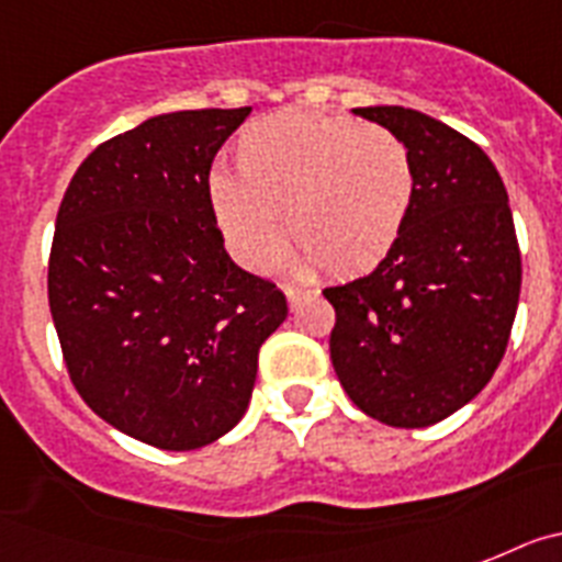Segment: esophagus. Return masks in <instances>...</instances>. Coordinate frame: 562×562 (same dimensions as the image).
Segmentation results:
<instances>
[{
    "label": "esophagus",
    "instance_id": "1",
    "mask_svg": "<svg viewBox=\"0 0 562 562\" xmlns=\"http://www.w3.org/2000/svg\"><path fill=\"white\" fill-rule=\"evenodd\" d=\"M308 296H314V291H308V288H296V285H285V300L288 305H291V311L300 305V302H305Z\"/></svg>",
    "mask_w": 562,
    "mask_h": 562
}]
</instances>
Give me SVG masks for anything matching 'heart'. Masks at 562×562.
<instances>
[{
  "label": "heart",
  "mask_w": 562,
  "mask_h": 562,
  "mask_svg": "<svg viewBox=\"0 0 562 562\" xmlns=\"http://www.w3.org/2000/svg\"><path fill=\"white\" fill-rule=\"evenodd\" d=\"M237 178L214 172L206 200L234 260L268 271L288 237L300 271L362 277L396 248L416 192L402 138L311 110L251 121L234 144ZM286 226H281V217Z\"/></svg>",
  "instance_id": "obj_1"
}]
</instances>
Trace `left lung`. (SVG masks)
Instances as JSON below:
<instances>
[{
    "mask_svg": "<svg viewBox=\"0 0 562 562\" xmlns=\"http://www.w3.org/2000/svg\"><path fill=\"white\" fill-rule=\"evenodd\" d=\"M353 115L402 138L416 192L373 274L325 288L330 362L356 407L390 427L443 422L486 387L520 300V251L495 164L452 126L407 106Z\"/></svg>",
    "mask_w": 562,
    "mask_h": 562,
    "instance_id": "1",
    "label": "left lung"
}]
</instances>
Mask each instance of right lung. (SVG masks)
Instances as JSON below:
<instances>
[{"mask_svg":"<svg viewBox=\"0 0 562 562\" xmlns=\"http://www.w3.org/2000/svg\"><path fill=\"white\" fill-rule=\"evenodd\" d=\"M248 112L146 119L92 149L58 206L47 296L72 384L160 450H198L240 422L260 345L288 316L209 212L212 160Z\"/></svg>","mask_w":562,"mask_h":562,"instance_id":"obj_1","label":"right lung"}]
</instances>
